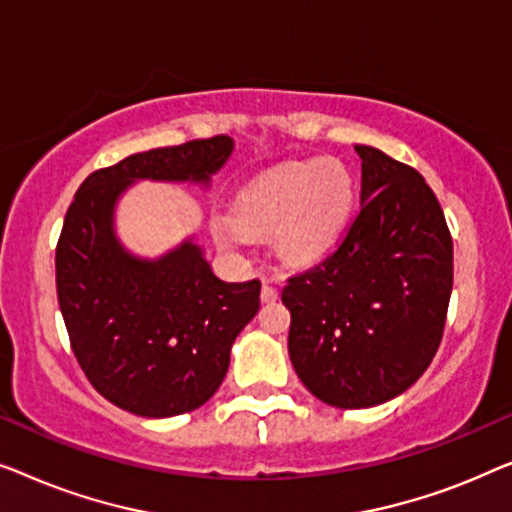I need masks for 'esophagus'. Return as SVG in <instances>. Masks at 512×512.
<instances>
[{
  "label": "esophagus",
  "mask_w": 512,
  "mask_h": 512,
  "mask_svg": "<svg viewBox=\"0 0 512 512\" xmlns=\"http://www.w3.org/2000/svg\"><path fill=\"white\" fill-rule=\"evenodd\" d=\"M278 299V287L271 283V280H264V285H262V301H266V304H269V301H276Z\"/></svg>",
  "instance_id": "esophagus-1"
}]
</instances>
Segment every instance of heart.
<instances>
[{
  "label": "heart",
  "instance_id": "obj_1",
  "mask_svg": "<svg viewBox=\"0 0 512 512\" xmlns=\"http://www.w3.org/2000/svg\"><path fill=\"white\" fill-rule=\"evenodd\" d=\"M355 206V181L341 162H290L250 181L234 201V218L250 232H273L292 262H308L334 246ZM222 241H232L227 229Z\"/></svg>",
  "mask_w": 512,
  "mask_h": 512
}]
</instances>
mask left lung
<instances>
[{"instance_id": "obj_1", "label": "left lung", "mask_w": 512, "mask_h": 512, "mask_svg": "<svg viewBox=\"0 0 512 512\" xmlns=\"http://www.w3.org/2000/svg\"><path fill=\"white\" fill-rule=\"evenodd\" d=\"M355 150L362 206L336 248L280 294L294 371L336 408L408 390L441 345L452 292V236L434 190L383 150Z\"/></svg>"}]
</instances>
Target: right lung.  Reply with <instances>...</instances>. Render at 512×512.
<instances>
[{
    "mask_svg": "<svg viewBox=\"0 0 512 512\" xmlns=\"http://www.w3.org/2000/svg\"><path fill=\"white\" fill-rule=\"evenodd\" d=\"M232 153L225 134L129 155L85 178L55 248L57 301L92 387L143 417L190 413L218 390L229 350L259 311L257 278L225 283L192 241L141 262L115 241L113 204L132 181H208Z\"/></svg>",
    "mask_w": 512,
    "mask_h": 512,
    "instance_id": "add662e5",
    "label": "right lung"
}]
</instances>
